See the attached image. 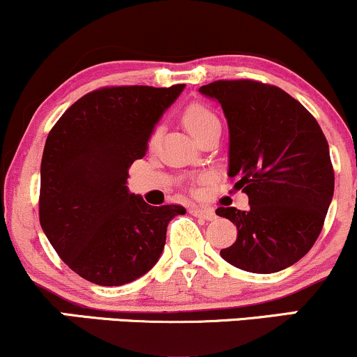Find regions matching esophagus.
<instances>
[{"instance_id": "obj_1", "label": "esophagus", "mask_w": 357, "mask_h": 357, "mask_svg": "<svg viewBox=\"0 0 357 357\" xmlns=\"http://www.w3.org/2000/svg\"><path fill=\"white\" fill-rule=\"evenodd\" d=\"M190 213H191L192 216H198V218H203V220H208V221H211V220H215V218H216L215 211H213L211 208H199V206H192L191 210H190Z\"/></svg>"}]
</instances>
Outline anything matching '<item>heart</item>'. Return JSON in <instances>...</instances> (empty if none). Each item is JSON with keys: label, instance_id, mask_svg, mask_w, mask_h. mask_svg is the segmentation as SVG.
I'll return each instance as SVG.
<instances>
[{"label": "heart", "instance_id": "heart-1", "mask_svg": "<svg viewBox=\"0 0 357 357\" xmlns=\"http://www.w3.org/2000/svg\"><path fill=\"white\" fill-rule=\"evenodd\" d=\"M183 122L186 126V129L190 130L191 136L198 139L208 129H211L213 126H218L220 119L211 109L204 107L202 104H195L186 109V112L183 116Z\"/></svg>", "mask_w": 357, "mask_h": 357}]
</instances>
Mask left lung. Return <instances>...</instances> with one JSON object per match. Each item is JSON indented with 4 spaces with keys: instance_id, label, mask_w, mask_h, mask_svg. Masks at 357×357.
Masks as SVG:
<instances>
[{
    "instance_id": "obj_1",
    "label": "left lung",
    "mask_w": 357,
    "mask_h": 357,
    "mask_svg": "<svg viewBox=\"0 0 357 357\" xmlns=\"http://www.w3.org/2000/svg\"><path fill=\"white\" fill-rule=\"evenodd\" d=\"M228 122V176L250 208H218L236 225L220 255L253 273L280 272L312 248L334 195V169L321 126L275 85L218 80L199 87Z\"/></svg>"
}]
</instances>
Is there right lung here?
Here are the masks:
<instances>
[{
	"label": "right lung",
	"instance_id": "1",
	"mask_svg": "<svg viewBox=\"0 0 357 357\" xmlns=\"http://www.w3.org/2000/svg\"><path fill=\"white\" fill-rule=\"evenodd\" d=\"M184 85L105 87L59 119L40 169V225L59 257L92 284L124 285L161 257L167 223L186 210L151 206L127 188L162 114Z\"/></svg>",
	"mask_w": 357,
	"mask_h": 357
}]
</instances>
